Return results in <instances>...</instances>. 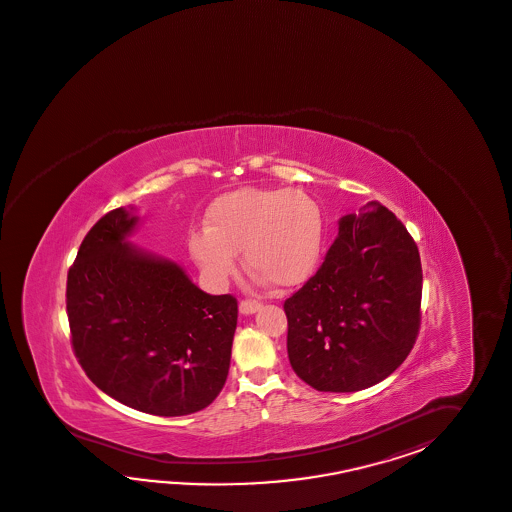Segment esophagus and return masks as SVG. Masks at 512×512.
<instances>
[{
	"instance_id": "obj_1",
	"label": "esophagus",
	"mask_w": 512,
	"mask_h": 512,
	"mask_svg": "<svg viewBox=\"0 0 512 512\" xmlns=\"http://www.w3.org/2000/svg\"><path fill=\"white\" fill-rule=\"evenodd\" d=\"M262 305L259 301H240V305H238V311L240 314H244V316H250V314H255L257 311H261Z\"/></svg>"
}]
</instances>
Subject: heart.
I'll list each match as a JSON object with an SVG mask.
<instances>
[{"mask_svg": "<svg viewBox=\"0 0 512 512\" xmlns=\"http://www.w3.org/2000/svg\"><path fill=\"white\" fill-rule=\"evenodd\" d=\"M325 218L311 194L292 188H237L212 203L188 251L205 277L224 285L238 251L259 283L296 288L311 279L324 251Z\"/></svg>", "mask_w": 512, "mask_h": 512, "instance_id": "obj_1", "label": "heart"}]
</instances>
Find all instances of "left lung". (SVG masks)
I'll return each mask as SVG.
<instances>
[{
    "label": "left lung",
    "instance_id": "8db88e82",
    "mask_svg": "<svg viewBox=\"0 0 512 512\" xmlns=\"http://www.w3.org/2000/svg\"><path fill=\"white\" fill-rule=\"evenodd\" d=\"M420 253L377 201L338 220L316 275L285 301L292 370L320 392H357L387 379L418 337Z\"/></svg>",
    "mask_w": 512,
    "mask_h": 512
}]
</instances>
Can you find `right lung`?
<instances>
[{
    "mask_svg": "<svg viewBox=\"0 0 512 512\" xmlns=\"http://www.w3.org/2000/svg\"><path fill=\"white\" fill-rule=\"evenodd\" d=\"M135 207L88 231L66 283L75 357L96 387L131 409L185 416L224 388L237 300L211 296L181 264L131 244Z\"/></svg>",
    "mask_w": 512,
    "mask_h": 512,
    "instance_id": "obj_1",
    "label": "right lung"
}]
</instances>
